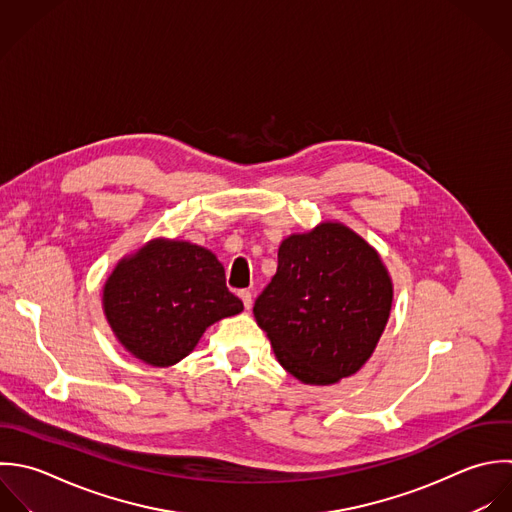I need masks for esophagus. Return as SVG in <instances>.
Here are the masks:
<instances>
[{"label":"esophagus","mask_w":512,"mask_h":512,"mask_svg":"<svg viewBox=\"0 0 512 512\" xmlns=\"http://www.w3.org/2000/svg\"><path fill=\"white\" fill-rule=\"evenodd\" d=\"M239 297H241V301H243V307L249 311L251 305H253V295H251V291L243 289V291H239Z\"/></svg>","instance_id":"34e87169"}]
</instances>
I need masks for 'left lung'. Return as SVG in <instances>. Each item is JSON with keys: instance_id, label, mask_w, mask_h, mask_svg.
<instances>
[{"instance_id": "left-lung-1", "label": "left lung", "mask_w": 512, "mask_h": 512, "mask_svg": "<svg viewBox=\"0 0 512 512\" xmlns=\"http://www.w3.org/2000/svg\"><path fill=\"white\" fill-rule=\"evenodd\" d=\"M393 285L377 251L341 223H321L279 247L253 313L277 361L307 385L357 373L389 321Z\"/></svg>"}]
</instances>
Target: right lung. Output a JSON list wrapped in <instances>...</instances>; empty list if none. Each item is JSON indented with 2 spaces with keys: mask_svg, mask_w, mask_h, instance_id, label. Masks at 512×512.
<instances>
[{
  "mask_svg": "<svg viewBox=\"0 0 512 512\" xmlns=\"http://www.w3.org/2000/svg\"><path fill=\"white\" fill-rule=\"evenodd\" d=\"M105 317L137 359L167 367L187 357L203 331L243 311L217 257L185 241H151L123 259L103 287Z\"/></svg>",
  "mask_w": 512,
  "mask_h": 512,
  "instance_id": "obj_1",
  "label": "right lung"
}]
</instances>
